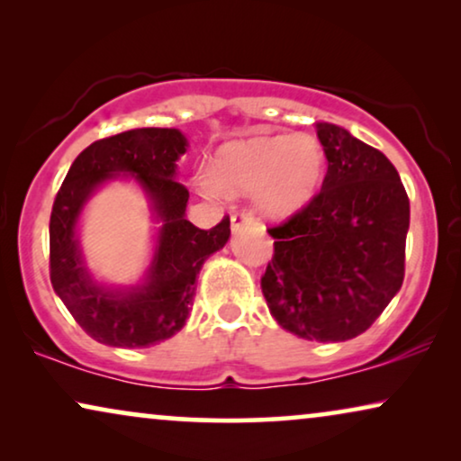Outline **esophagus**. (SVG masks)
<instances>
[{"mask_svg":"<svg viewBox=\"0 0 461 461\" xmlns=\"http://www.w3.org/2000/svg\"><path fill=\"white\" fill-rule=\"evenodd\" d=\"M230 224H232V230H239V229H243V226L258 224V220H256L254 212H251V210H241V212L232 213Z\"/></svg>","mask_w":461,"mask_h":461,"instance_id":"esophagus-1","label":"esophagus"}]
</instances>
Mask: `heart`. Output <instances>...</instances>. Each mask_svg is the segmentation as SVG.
Masks as SVG:
<instances>
[{
    "mask_svg": "<svg viewBox=\"0 0 461 461\" xmlns=\"http://www.w3.org/2000/svg\"><path fill=\"white\" fill-rule=\"evenodd\" d=\"M325 174V153L317 138H292L226 144L216 157L213 176H201L207 194L229 191L256 193V203L268 216H289L317 194Z\"/></svg>",
    "mask_w": 461,
    "mask_h": 461,
    "instance_id": "b5f03b06",
    "label": "heart"
}]
</instances>
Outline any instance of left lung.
Returning a JSON list of instances; mask_svg holds the SVG:
<instances>
[{
    "mask_svg": "<svg viewBox=\"0 0 461 461\" xmlns=\"http://www.w3.org/2000/svg\"><path fill=\"white\" fill-rule=\"evenodd\" d=\"M323 186L270 226L260 285L283 330L317 342L361 336L405 279L409 197L388 157L344 128L317 123Z\"/></svg>",
    "mask_w": 461,
    "mask_h": 461,
    "instance_id": "8db88e82",
    "label": "left lung"
}]
</instances>
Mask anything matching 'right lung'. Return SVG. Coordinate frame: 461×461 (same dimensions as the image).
I'll return each mask as SVG.
<instances>
[{
	"label": "right lung",
	"mask_w": 461,
	"mask_h": 461,
	"mask_svg": "<svg viewBox=\"0 0 461 461\" xmlns=\"http://www.w3.org/2000/svg\"><path fill=\"white\" fill-rule=\"evenodd\" d=\"M185 150L186 138L178 130L122 131L81 150L56 193L50 216V281L81 330L100 344L147 348L180 331L191 314L201 267L229 241V216L210 230L185 218L188 188L174 178L176 161ZM113 173H134L164 220L149 279L130 294L94 286L74 239L85 199Z\"/></svg>",
	"instance_id": "right-lung-1"
}]
</instances>
